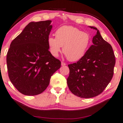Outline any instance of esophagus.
<instances>
[{
	"label": "esophagus",
	"mask_w": 123,
	"mask_h": 123,
	"mask_svg": "<svg viewBox=\"0 0 123 123\" xmlns=\"http://www.w3.org/2000/svg\"><path fill=\"white\" fill-rule=\"evenodd\" d=\"M61 64H62V66H65V65H66V63H65V62H62Z\"/></svg>",
	"instance_id": "34e87169"
}]
</instances>
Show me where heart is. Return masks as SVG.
<instances>
[{"label": "heart", "instance_id": "heart-1", "mask_svg": "<svg viewBox=\"0 0 123 123\" xmlns=\"http://www.w3.org/2000/svg\"><path fill=\"white\" fill-rule=\"evenodd\" d=\"M55 35L56 37H48V46L51 54L57 57L63 47L62 51L71 62L82 59L91 44L90 34L73 26H61L56 31Z\"/></svg>", "mask_w": 123, "mask_h": 123}]
</instances>
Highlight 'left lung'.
Listing matches in <instances>:
<instances>
[{
  "instance_id": "left-lung-1",
  "label": "left lung",
  "mask_w": 123,
  "mask_h": 123,
  "mask_svg": "<svg viewBox=\"0 0 123 123\" xmlns=\"http://www.w3.org/2000/svg\"><path fill=\"white\" fill-rule=\"evenodd\" d=\"M93 45L79 61L69 64L67 79L69 89L75 96L90 98L98 96L106 89L114 75L115 56L111 46L102 38L96 27Z\"/></svg>"
}]
</instances>
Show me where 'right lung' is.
<instances>
[{
	"label": "right lung",
	"instance_id": "add662e5",
	"mask_svg": "<svg viewBox=\"0 0 123 123\" xmlns=\"http://www.w3.org/2000/svg\"><path fill=\"white\" fill-rule=\"evenodd\" d=\"M51 21L30 22L11 42L7 54L8 76L22 94L36 96L48 86L61 62L49 51Z\"/></svg>",
	"mask_w": 123,
	"mask_h": 123
}]
</instances>
